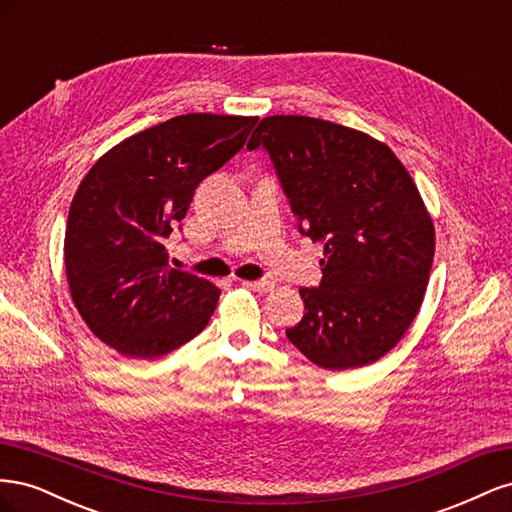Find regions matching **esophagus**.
Masks as SVG:
<instances>
[{"instance_id":"34e87169","label":"esophagus","mask_w":512,"mask_h":512,"mask_svg":"<svg viewBox=\"0 0 512 512\" xmlns=\"http://www.w3.org/2000/svg\"><path fill=\"white\" fill-rule=\"evenodd\" d=\"M241 284L245 288L256 290V292H269V290H273V282H269V280H243Z\"/></svg>"}]
</instances>
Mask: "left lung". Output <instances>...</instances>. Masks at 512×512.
<instances>
[{
  "mask_svg": "<svg viewBox=\"0 0 512 512\" xmlns=\"http://www.w3.org/2000/svg\"><path fill=\"white\" fill-rule=\"evenodd\" d=\"M265 147L301 235L324 245L318 288L286 329L318 367L342 371L393 350L421 309L436 230L406 166L384 143L303 115L265 117L247 149Z\"/></svg>",
  "mask_w": 512,
  "mask_h": 512,
  "instance_id": "obj_1",
  "label": "left lung"
}]
</instances>
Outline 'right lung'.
Listing matches in <instances>:
<instances>
[{"mask_svg":"<svg viewBox=\"0 0 512 512\" xmlns=\"http://www.w3.org/2000/svg\"><path fill=\"white\" fill-rule=\"evenodd\" d=\"M256 121L179 115L91 166L70 205L64 262L72 301L100 342L130 359H158L207 327L220 288L170 269L164 239L198 183L235 156Z\"/></svg>","mask_w":512,"mask_h":512,"instance_id":"add662e5","label":"right lung"}]
</instances>
